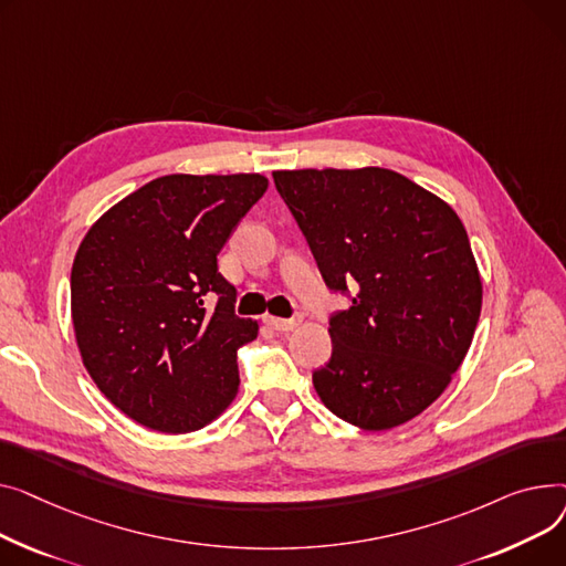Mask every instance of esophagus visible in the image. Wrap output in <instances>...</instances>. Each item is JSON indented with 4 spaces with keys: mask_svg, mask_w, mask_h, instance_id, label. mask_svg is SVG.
<instances>
[{
    "mask_svg": "<svg viewBox=\"0 0 566 566\" xmlns=\"http://www.w3.org/2000/svg\"><path fill=\"white\" fill-rule=\"evenodd\" d=\"M268 322L272 328H276V331H292V328H296L298 326V322H302V317H290V319H283V317H268L264 319Z\"/></svg>",
    "mask_w": 566,
    "mask_h": 566,
    "instance_id": "esophagus-1",
    "label": "esophagus"
}]
</instances>
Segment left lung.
<instances>
[{
	"label": "left lung",
	"mask_w": 566,
	"mask_h": 566,
	"mask_svg": "<svg viewBox=\"0 0 566 566\" xmlns=\"http://www.w3.org/2000/svg\"><path fill=\"white\" fill-rule=\"evenodd\" d=\"M328 290L324 407L368 431L402 424L448 388L482 308V281L457 212L409 178L368 169L274 171Z\"/></svg>",
	"instance_id": "obj_1"
}]
</instances>
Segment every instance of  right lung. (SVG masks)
<instances>
[{
  "label": "right lung",
  "instance_id": "right-lung-1",
  "mask_svg": "<svg viewBox=\"0 0 566 566\" xmlns=\"http://www.w3.org/2000/svg\"><path fill=\"white\" fill-rule=\"evenodd\" d=\"M268 185L260 174L161 176L82 240L71 274L77 347L95 386L135 422L187 434L238 395V349L258 322L235 315L238 290L217 255Z\"/></svg>",
  "mask_w": 566,
  "mask_h": 566
}]
</instances>
